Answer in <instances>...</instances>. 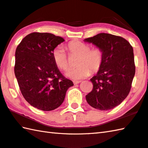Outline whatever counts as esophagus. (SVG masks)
Instances as JSON below:
<instances>
[{"label":"esophagus","instance_id":"obj_1","mask_svg":"<svg viewBox=\"0 0 148 148\" xmlns=\"http://www.w3.org/2000/svg\"><path fill=\"white\" fill-rule=\"evenodd\" d=\"M73 83H74V85H77V84L81 83V81H74Z\"/></svg>","mask_w":148,"mask_h":148}]
</instances>
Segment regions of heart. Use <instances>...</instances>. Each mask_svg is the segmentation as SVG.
Returning <instances> with one entry per match:
<instances>
[{"instance_id":"1","label":"heart","mask_w":148,"mask_h":148,"mask_svg":"<svg viewBox=\"0 0 148 148\" xmlns=\"http://www.w3.org/2000/svg\"><path fill=\"white\" fill-rule=\"evenodd\" d=\"M69 54L72 56H79L77 62L78 67L69 70L66 76L74 80H81L89 76L91 71L93 73L99 71L103 65V52L99 47L91 48L88 43L73 41L66 45ZM53 56L55 64L63 71L69 67V58L65 49L58 46L54 49Z\"/></svg>"}]
</instances>
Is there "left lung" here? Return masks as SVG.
Segmentation results:
<instances>
[{"instance_id": "1", "label": "left lung", "mask_w": 148, "mask_h": 148, "mask_svg": "<svg viewBox=\"0 0 148 148\" xmlns=\"http://www.w3.org/2000/svg\"><path fill=\"white\" fill-rule=\"evenodd\" d=\"M84 41L93 43L103 52V65L90 79L92 90L86 95L87 103L99 110H108L128 96L135 73L134 49L123 37L99 33Z\"/></svg>"}]
</instances>
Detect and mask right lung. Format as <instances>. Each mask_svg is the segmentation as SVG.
<instances>
[{"mask_svg": "<svg viewBox=\"0 0 148 148\" xmlns=\"http://www.w3.org/2000/svg\"><path fill=\"white\" fill-rule=\"evenodd\" d=\"M48 33H32L24 37L15 52V74L24 99L34 108L51 111L62 105L74 84L55 64L54 49L64 42Z\"/></svg>", "mask_w": 148, "mask_h": 148, "instance_id": "add662e5", "label": "right lung"}]
</instances>
